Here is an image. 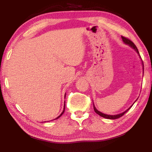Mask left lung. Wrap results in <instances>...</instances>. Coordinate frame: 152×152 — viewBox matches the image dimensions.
I'll return each instance as SVG.
<instances>
[{"label":"left lung","instance_id":"obj_1","mask_svg":"<svg viewBox=\"0 0 152 152\" xmlns=\"http://www.w3.org/2000/svg\"><path fill=\"white\" fill-rule=\"evenodd\" d=\"M121 38H122V39H123V42H124V43H125V44H127V45H129L130 47H132V48L133 49V50H135L136 51V52H137V53H138V55L140 56V57L141 58V56H140V53H139V51H138V50H137V47H136L134 43H133L130 39H127V38H126V37H123V36H121ZM142 64H143V70H144V67H143V62H142ZM137 100H136V101H137ZM133 104H132V106H131L129 108V109H128L127 110H126L125 111H124V112L122 113H120V114L115 115H106V114H104V113H101V112L99 111V110H98L96 109V108H95L94 105V103H93V107H94V110L95 113H97L98 115H99L100 116H101V117H104V118H106V119H118V118H120L121 117L123 116V115H124L125 113H127V112L128 111V110L131 109V107H132L133 106Z\"/></svg>","mask_w":152,"mask_h":152}]
</instances>
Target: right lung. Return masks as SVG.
I'll return each instance as SVG.
<instances>
[{"label": "right lung", "mask_w": 152, "mask_h": 152, "mask_svg": "<svg viewBox=\"0 0 152 152\" xmlns=\"http://www.w3.org/2000/svg\"><path fill=\"white\" fill-rule=\"evenodd\" d=\"M65 97H66V94H65ZM65 103H66V102H64V110H63V111H62V113H61V114H60V116H58V117L57 118H56V119H58V118H60V117L61 116V115H63V113H64V110H65V105H66V104H65ZM55 119H54V120H55Z\"/></svg>", "instance_id": "add662e5"}]
</instances>
